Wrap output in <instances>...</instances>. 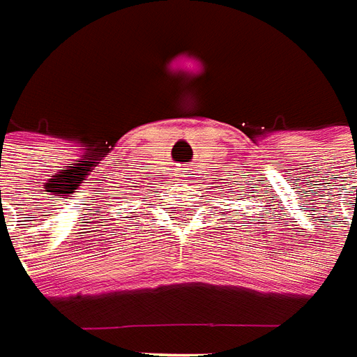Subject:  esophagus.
<instances>
[{
  "label": "esophagus",
  "instance_id": "1",
  "mask_svg": "<svg viewBox=\"0 0 357 357\" xmlns=\"http://www.w3.org/2000/svg\"><path fill=\"white\" fill-rule=\"evenodd\" d=\"M184 173H186V171H184ZM186 176H190V174H181V181H183V183H186V181H188Z\"/></svg>",
  "mask_w": 357,
  "mask_h": 357
}]
</instances>
